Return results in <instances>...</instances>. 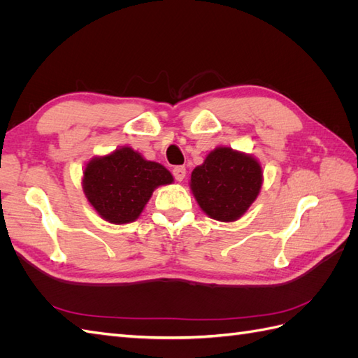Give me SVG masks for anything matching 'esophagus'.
Wrapping results in <instances>:
<instances>
[{"label": "esophagus", "mask_w": 358, "mask_h": 358, "mask_svg": "<svg viewBox=\"0 0 358 358\" xmlns=\"http://www.w3.org/2000/svg\"><path fill=\"white\" fill-rule=\"evenodd\" d=\"M173 176H175V179L178 182H182L183 179H185V176H187V169L183 167V166L175 167V169H173Z\"/></svg>", "instance_id": "34e87169"}]
</instances>
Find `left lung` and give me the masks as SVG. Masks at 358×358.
I'll return each mask as SVG.
<instances>
[{"mask_svg":"<svg viewBox=\"0 0 358 358\" xmlns=\"http://www.w3.org/2000/svg\"><path fill=\"white\" fill-rule=\"evenodd\" d=\"M263 187L259 161L241 150L218 146L191 173L189 188L212 220L233 222L246 213Z\"/></svg>","mask_w":358,"mask_h":358,"instance_id":"obj_1","label":"left lung"}]
</instances>
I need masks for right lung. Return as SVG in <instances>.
Segmentation results:
<instances>
[{
    "label": "right lung",
    "mask_w": 358,
    "mask_h": 358,
    "mask_svg": "<svg viewBox=\"0 0 358 358\" xmlns=\"http://www.w3.org/2000/svg\"><path fill=\"white\" fill-rule=\"evenodd\" d=\"M170 183L173 176L164 166L129 146L91 158L82 176L86 200L104 221L116 225L136 221L154 191Z\"/></svg>",
    "instance_id": "1"
}]
</instances>
